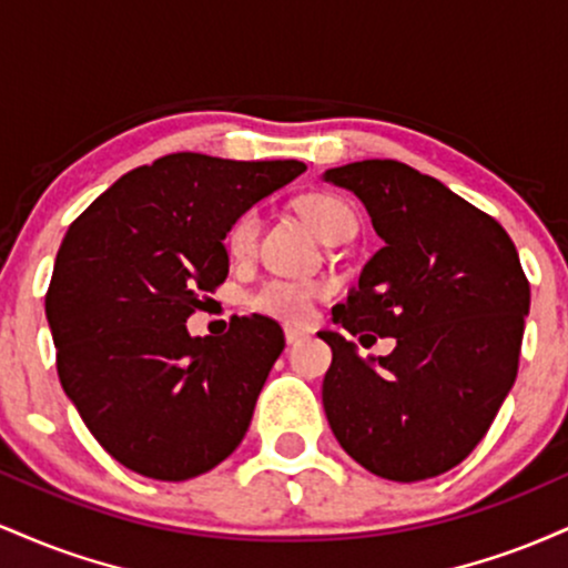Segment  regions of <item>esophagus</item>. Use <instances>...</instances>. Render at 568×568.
<instances>
[{
	"mask_svg": "<svg viewBox=\"0 0 568 568\" xmlns=\"http://www.w3.org/2000/svg\"><path fill=\"white\" fill-rule=\"evenodd\" d=\"M306 334L304 331H298V328H291V325H285V342L288 344H296V342H302Z\"/></svg>",
	"mask_w": 568,
	"mask_h": 568,
	"instance_id": "esophagus-1",
	"label": "esophagus"
}]
</instances>
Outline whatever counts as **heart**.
Instances as JSON below:
<instances>
[{"label": "heart", "instance_id": "b5f03b06", "mask_svg": "<svg viewBox=\"0 0 568 568\" xmlns=\"http://www.w3.org/2000/svg\"><path fill=\"white\" fill-rule=\"evenodd\" d=\"M298 213L306 224L317 232V237L334 240L336 234L355 230V213L342 197L328 192H312L298 200ZM258 237V213L245 211L232 221L226 232V251L234 258H247L256 247ZM323 293L321 283H306V280H270L262 288L253 291L247 304L262 315L277 317L285 323H302L310 317L312 304Z\"/></svg>", "mask_w": 568, "mask_h": 568}]
</instances>
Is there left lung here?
<instances>
[{
    "label": "left lung",
    "instance_id": "obj_1",
    "mask_svg": "<svg viewBox=\"0 0 568 568\" xmlns=\"http://www.w3.org/2000/svg\"><path fill=\"white\" fill-rule=\"evenodd\" d=\"M328 184L366 205L382 247L334 323L363 347L393 336L384 357L321 331L334 352L323 408L336 440L368 473L427 480L484 440L518 374L529 280L491 216L433 175L395 160L331 168Z\"/></svg>",
    "mask_w": 568,
    "mask_h": 568
}]
</instances>
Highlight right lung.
Returning a JSON list of instances; mask_svg holds the SVG:
<instances>
[{
	"instance_id": "obj_1",
	"label": "right lung",
	"mask_w": 568,
	"mask_h": 568,
	"mask_svg": "<svg viewBox=\"0 0 568 568\" xmlns=\"http://www.w3.org/2000/svg\"><path fill=\"white\" fill-rule=\"evenodd\" d=\"M304 171L298 160L168 154L114 181L69 226L44 296L58 379L128 470L189 480L245 438L283 328L251 315L200 338L186 317L230 275L232 221Z\"/></svg>"
}]
</instances>
